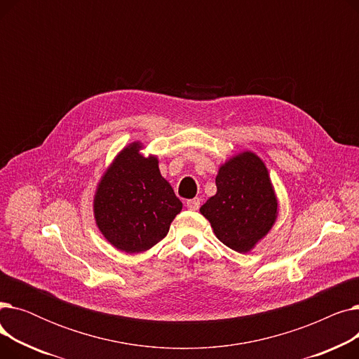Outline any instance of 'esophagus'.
Returning <instances> with one entry per match:
<instances>
[{
	"mask_svg": "<svg viewBox=\"0 0 359 359\" xmlns=\"http://www.w3.org/2000/svg\"><path fill=\"white\" fill-rule=\"evenodd\" d=\"M186 206H187V210H191V211H198V210H199V206H201V199H199V198L189 199V201L186 202Z\"/></svg>",
	"mask_w": 359,
	"mask_h": 359,
	"instance_id": "esophagus-1",
	"label": "esophagus"
}]
</instances>
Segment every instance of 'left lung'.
Segmentation results:
<instances>
[{"label": "left lung", "instance_id": "obj_1", "mask_svg": "<svg viewBox=\"0 0 359 359\" xmlns=\"http://www.w3.org/2000/svg\"><path fill=\"white\" fill-rule=\"evenodd\" d=\"M217 194L201 206L217 238L238 253L252 252L278 218V198L269 170L250 149L218 167Z\"/></svg>", "mask_w": 359, "mask_h": 359}]
</instances>
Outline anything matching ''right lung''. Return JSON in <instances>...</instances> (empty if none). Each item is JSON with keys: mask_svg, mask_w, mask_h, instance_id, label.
Instances as JSON below:
<instances>
[{"mask_svg": "<svg viewBox=\"0 0 359 359\" xmlns=\"http://www.w3.org/2000/svg\"><path fill=\"white\" fill-rule=\"evenodd\" d=\"M145 145H125L104 170L93 198L94 221L113 248L134 255L161 241L183 203L161 176L158 157Z\"/></svg>", "mask_w": 359, "mask_h": 359, "instance_id": "add662e5", "label": "right lung"}]
</instances>
